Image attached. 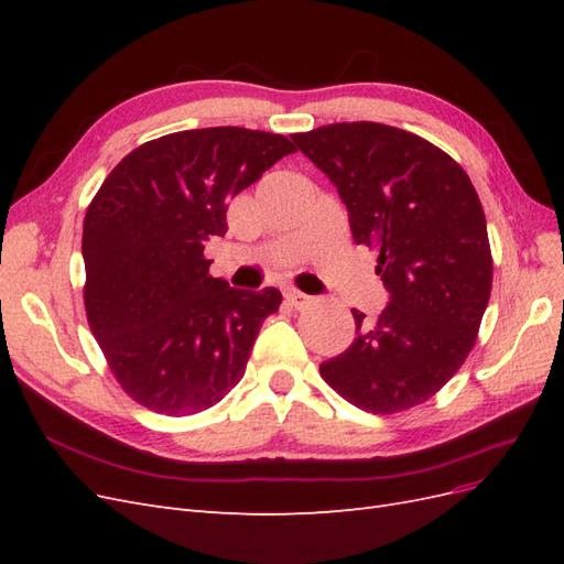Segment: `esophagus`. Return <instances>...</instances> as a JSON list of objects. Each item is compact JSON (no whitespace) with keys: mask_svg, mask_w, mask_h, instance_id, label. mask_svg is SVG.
Returning <instances> with one entry per match:
<instances>
[{"mask_svg":"<svg viewBox=\"0 0 564 564\" xmlns=\"http://www.w3.org/2000/svg\"><path fill=\"white\" fill-rule=\"evenodd\" d=\"M284 299H286V303H289V305H292V308H305V305H308V303L313 301L308 294L296 292V289H286Z\"/></svg>","mask_w":564,"mask_h":564,"instance_id":"1","label":"esophagus"}]
</instances>
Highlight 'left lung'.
Segmentation results:
<instances>
[{
	"mask_svg": "<svg viewBox=\"0 0 564 564\" xmlns=\"http://www.w3.org/2000/svg\"><path fill=\"white\" fill-rule=\"evenodd\" d=\"M292 141L334 183L352 240L379 251L388 305L319 365L340 398L395 414L433 398L475 346L491 292L480 197L447 152L379 122H340Z\"/></svg>",
	"mask_w": 564,
	"mask_h": 564,
	"instance_id": "left-lung-1",
	"label": "left lung"
}]
</instances>
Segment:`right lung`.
Masks as SVG:
<instances>
[{
	"instance_id": "obj_1",
	"label": "right lung",
	"mask_w": 564,
	"mask_h": 564,
	"mask_svg": "<svg viewBox=\"0 0 564 564\" xmlns=\"http://www.w3.org/2000/svg\"><path fill=\"white\" fill-rule=\"evenodd\" d=\"M286 135L242 127L166 133L131 150L84 216V305L129 395L191 416L240 383L282 294L209 275L204 245L228 230V202L292 155Z\"/></svg>"
}]
</instances>
